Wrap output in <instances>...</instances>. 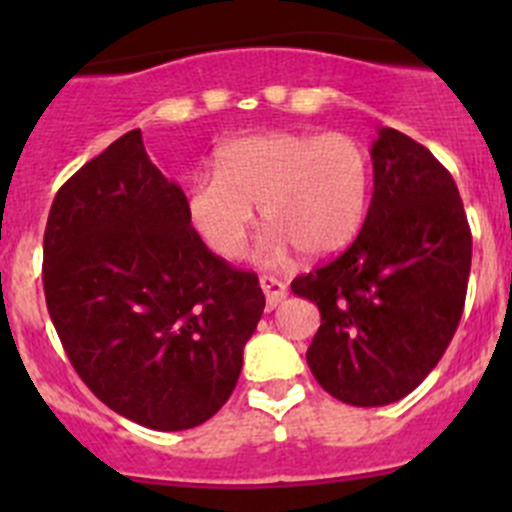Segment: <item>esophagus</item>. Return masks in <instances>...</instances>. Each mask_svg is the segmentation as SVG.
<instances>
[{
	"instance_id": "34e87169",
	"label": "esophagus",
	"mask_w": 512,
	"mask_h": 512,
	"mask_svg": "<svg viewBox=\"0 0 512 512\" xmlns=\"http://www.w3.org/2000/svg\"><path fill=\"white\" fill-rule=\"evenodd\" d=\"M260 287H262V292H265V297H267V309H275L277 304H280L282 299L287 297V287L272 275H262L260 277Z\"/></svg>"
}]
</instances>
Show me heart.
<instances>
[{
  "instance_id": "b5f03b06",
  "label": "heart",
  "mask_w": 512,
  "mask_h": 512,
  "mask_svg": "<svg viewBox=\"0 0 512 512\" xmlns=\"http://www.w3.org/2000/svg\"><path fill=\"white\" fill-rule=\"evenodd\" d=\"M371 198V158L347 133L275 131L227 143L215 175L185 190V215L205 245L225 260L242 255L255 213L272 227L262 260H285L289 247L327 257L354 240Z\"/></svg>"
}]
</instances>
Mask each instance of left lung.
I'll return each mask as SVG.
<instances>
[{"instance_id":"left-lung-1","label":"left lung","mask_w":512,"mask_h":512,"mask_svg":"<svg viewBox=\"0 0 512 512\" xmlns=\"http://www.w3.org/2000/svg\"><path fill=\"white\" fill-rule=\"evenodd\" d=\"M371 160L356 240L292 282L322 314L309 369L352 406L394 404L431 374L461 322L473 250L456 180L426 146L381 128Z\"/></svg>"}]
</instances>
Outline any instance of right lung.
Segmentation results:
<instances>
[{
	"instance_id": "right-lung-1",
	"label": "right lung",
	"mask_w": 512,
	"mask_h": 512,
	"mask_svg": "<svg viewBox=\"0 0 512 512\" xmlns=\"http://www.w3.org/2000/svg\"><path fill=\"white\" fill-rule=\"evenodd\" d=\"M41 277L81 381L156 431L223 409L265 309L255 272L227 265L188 223L185 193L151 163L141 128L61 185Z\"/></svg>"
}]
</instances>
